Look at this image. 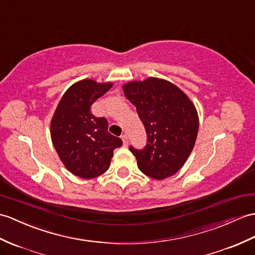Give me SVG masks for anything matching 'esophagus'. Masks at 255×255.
Masks as SVG:
<instances>
[{
	"label": "esophagus",
	"mask_w": 255,
	"mask_h": 255,
	"mask_svg": "<svg viewBox=\"0 0 255 255\" xmlns=\"http://www.w3.org/2000/svg\"><path fill=\"white\" fill-rule=\"evenodd\" d=\"M122 140H123V142H124V145L127 146L128 143H129V139H128V137H127V134H122Z\"/></svg>",
	"instance_id": "1"
}]
</instances>
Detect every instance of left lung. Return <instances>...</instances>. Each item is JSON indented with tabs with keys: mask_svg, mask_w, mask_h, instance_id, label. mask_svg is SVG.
Here are the masks:
<instances>
[{
	"mask_svg": "<svg viewBox=\"0 0 255 255\" xmlns=\"http://www.w3.org/2000/svg\"><path fill=\"white\" fill-rule=\"evenodd\" d=\"M143 123L147 143L143 150H129L139 169L153 179L175 175L193 150L198 137L199 116L192 101L173 82L149 77L123 86Z\"/></svg>",
	"mask_w": 255,
	"mask_h": 255,
	"instance_id": "left-lung-1",
	"label": "left lung"
}]
</instances>
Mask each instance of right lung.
I'll use <instances>...</instances> for the list:
<instances>
[{
	"mask_svg": "<svg viewBox=\"0 0 255 255\" xmlns=\"http://www.w3.org/2000/svg\"><path fill=\"white\" fill-rule=\"evenodd\" d=\"M113 82L82 79L70 86L51 120V138L64 166L75 176L91 179L109 169L113 151L123 144L108 131V121L90 113L91 105Z\"/></svg>",
	"mask_w": 255,
	"mask_h": 255,
	"instance_id": "right-lung-1",
	"label": "right lung"
}]
</instances>
